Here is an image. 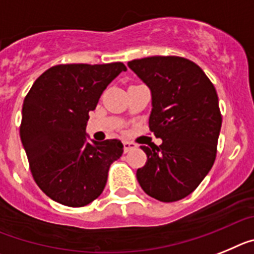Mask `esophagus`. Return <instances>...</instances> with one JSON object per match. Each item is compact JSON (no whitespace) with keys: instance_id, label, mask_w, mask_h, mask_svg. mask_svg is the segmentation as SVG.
I'll return each instance as SVG.
<instances>
[{"instance_id":"esophagus-1","label":"esophagus","mask_w":254,"mask_h":254,"mask_svg":"<svg viewBox=\"0 0 254 254\" xmlns=\"http://www.w3.org/2000/svg\"><path fill=\"white\" fill-rule=\"evenodd\" d=\"M123 144H124V152H125V153H127V152H129V151H131V149L136 148V144H135V143H133V142H127V140H124V142H123Z\"/></svg>"}]
</instances>
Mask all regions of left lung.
<instances>
[{"mask_svg": "<svg viewBox=\"0 0 254 254\" xmlns=\"http://www.w3.org/2000/svg\"><path fill=\"white\" fill-rule=\"evenodd\" d=\"M127 66L151 89L149 130L162 139L161 145L140 147L147 162L136 170V179L154 199H183L215 162L222 123L215 87L184 57H145Z\"/></svg>", "mask_w": 254, "mask_h": 254, "instance_id": "left-lung-1", "label": "left lung"}]
</instances>
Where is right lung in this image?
I'll return each instance as SVG.
<instances>
[{
    "instance_id": "1",
    "label": "right lung",
    "mask_w": 254,
    "mask_h": 254,
    "mask_svg": "<svg viewBox=\"0 0 254 254\" xmlns=\"http://www.w3.org/2000/svg\"><path fill=\"white\" fill-rule=\"evenodd\" d=\"M125 70L123 63L56 65L26 94L21 143L33 179L51 199L83 207L105 189L110 166L124 145L118 139L88 140L85 127L103 90Z\"/></svg>"
}]
</instances>
